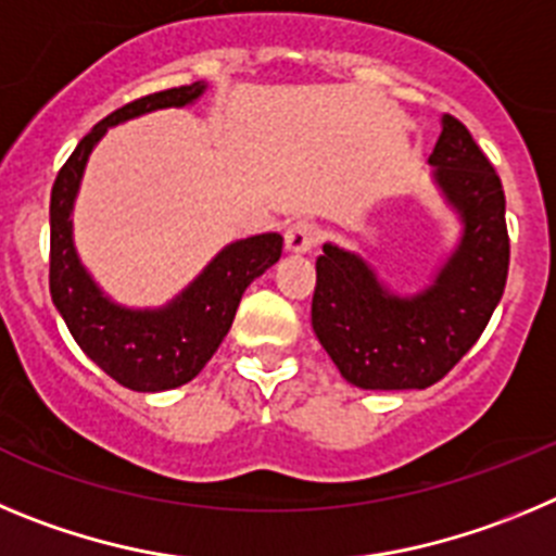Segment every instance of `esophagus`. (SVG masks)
Instances as JSON below:
<instances>
[{
  "label": "esophagus",
  "instance_id": "obj_1",
  "mask_svg": "<svg viewBox=\"0 0 556 556\" xmlns=\"http://www.w3.org/2000/svg\"><path fill=\"white\" fill-rule=\"evenodd\" d=\"M318 243V229L307 222L290 224L285 229V252L288 254H307Z\"/></svg>",
  "mask_w": 556,
  "mask_h": 556
}]
</instances>
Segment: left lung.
<instances>
[{"mask_svg":"<svg viewBox=\"0 0 556 556\" xmlns=\"http://www.w3.org/2000/svg\"><path fill=\"white\" fill-rule=\"evenodd\" d=\"M432 182L459 222L452 252L415 293H396L363 254L324 243L313 332L340 377L363 390H424L446 377L502 302L509 268L504 191L454 116L440 118Z\"/></svg>","mask_w":556,"mask_h":556,"instance_id":"8db88e82","label":"left lung"}]
</instances>
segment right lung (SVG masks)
I'll list each match as a JSON object with an SVG mask.
<instances>
[{
	"label": "right lung",
	"instance_id": "1",
	"mask_svg": "<svg viewBox=\"0 0 556 556\" xmlns=\"http://www.w3.org/2000/svg\"><path fill=\"white\" fill-rule=\"evenodd\" d=\"M207 91L204 83L168 88L124 104L77 143L60 168L49 202V290L68 332L93 363L118 384L138 393H160L191 382L216 354L232 327L243 290L282 254V235L263 232L232 241L160 307H127L110 299L79 260L74 243V202L88 157L104 132L154 110L188 108Z\"/></svg>",
	"mask_w": 556,
	"mask_h": 556
}]
</instances>
